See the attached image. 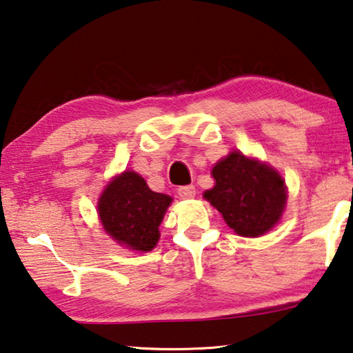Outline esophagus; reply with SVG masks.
<instances>
[{
    "label": "esophagus",
    "instance_id": "1",
    "mask_svg": "<svg viewBox=\"0 0 353 353\" xmlns=\"http://www.w3.org/2000/svg\"><path fill=\"white\" fill-rule=\"evenodd\" d=\"M177 194L181 196L182 199H191V198H194V194H196L194 185H185V187H179V188H177Z\"/></svg>",
    "mask_w": 353,
    "mask_h": 353
}]
</instances>
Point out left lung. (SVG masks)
I'll return each instance as SVG.
<instances>
[{
	"mask_svg": "<svg viewBox=\"0 0 353 353\" xmlns=\"http://www.w3.org/2000/svg\"><path fill=\"white\" fill-rule=\"evenodd\" d=\"M212 174L216 183L204 198L238 235L260 236L277 224L286 202V187L277 171L232 152L213 166Z\"/></svg>",
	"mask_w": 353,
	"mask_h": 353,
	"instance_id": "8db88e82",
	"label": "left lung"
}]
</instances>
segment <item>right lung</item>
<instances>
[{"label":"right lung","mask_w":353,"mask_h":353,"mask_svg":"<svg viewBox=\"0 0 353 353\" xmlns=\"http://www.w3.org/2000/svg\"><path fill=\"white\" fill-rule=\"evenodd\" d=\"M171 201L170 196L149 188L137 172L126 171L107 185L98 202V213L113 240L148 252L159 241V225Z\"/></svg>","instance_id":"add662e5"}]
</instances>
